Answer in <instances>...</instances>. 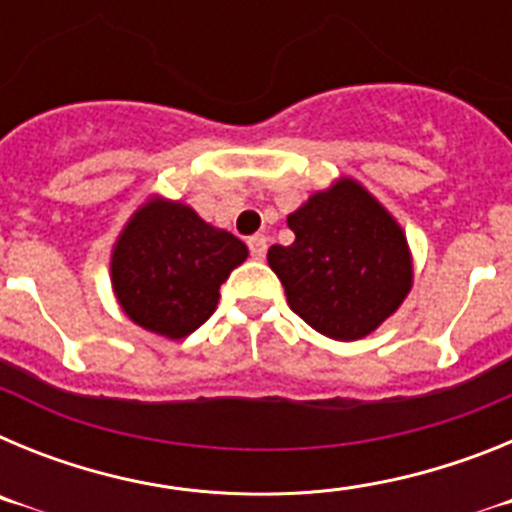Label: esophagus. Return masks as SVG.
Listing matches in <instances>:
<instances>
[{
    "instance_id": "34e87169",
    "label": "esophagus",
    "mask_w": 512,
    "mask_h": 512,
    "mask_svg": "<svg viewBox=\"0 0 512 512\" xmlns=\"http://www.w3.org/2000/svg\"><path fill=\"white\" fill-rule=\"evenodd\" d=\"M266 235H251V238H248V251H251V256L253 259H264L266 256Z\"/></svg>"
}]
</instances>
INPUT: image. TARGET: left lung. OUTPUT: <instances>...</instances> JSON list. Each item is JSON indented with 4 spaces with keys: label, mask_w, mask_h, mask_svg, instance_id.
<instances>
[{
    "label": "left lung",
    "mask_w": 512,
    "mask_h": 512,
    "mask_svg": "<svg viewBox=\"0 0 512 512\" xmlns=\"http://www.w3.org/2000/svg\"><path fill=\"white\" fill-rule=\"evenodd\" d=\"M292 246H271L269 266L289 307L336 341L369 336L400 307L413 261L400 225L351 179L312 194L287 217Z\"/></svg>",
    "instance_id": "1"
}]
</instances>
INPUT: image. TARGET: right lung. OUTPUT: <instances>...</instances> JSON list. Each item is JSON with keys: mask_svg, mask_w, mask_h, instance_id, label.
<instances>
[{"mask_svg": "<svg viewBox=\"0 0 512 512\" xmlns=\"http://www.w3.org/2000/svg\"><path fill=\"white\" fill-rule=\"evenodd\" d=\"M246 256V243L207 225L192 207L153 200L122 230L112 287L140 328L184 338L215 312L220 284Z\"/></svg>", "mask_w": 512, "mask_h": 512, "instance_id": "1", "label": "right lung"}]
</instances>
